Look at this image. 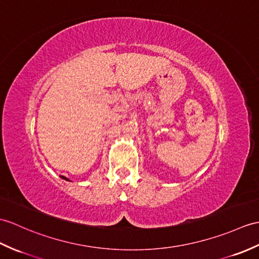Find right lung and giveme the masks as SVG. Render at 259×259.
<instances>
[{
    "instance_id": "right-lung-1",
    "label": "right lung",
    "mask_w": 259,
    "mask_h": 259,
    "mask_svg": "<svg viewBox=\"0 0 259 259\" xmlns=\"http://www.w3.org/2000/svg\"><path fill=\"white\" fill-rule=\"evenodd\" d=\"M61 178H62V179H64V180H66V181H69V180H68L67 178H65V177H61Z\"/></svg>"
}]
</instances>
